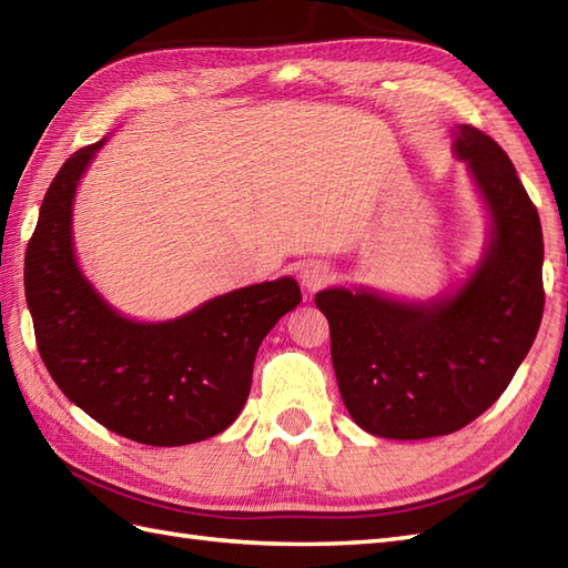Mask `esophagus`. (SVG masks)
<instances>
[{
	"mask_svg": "<svg viewBox=\"0 0 568 568\" xmlns=\"http://www.w3.org/2000/svg\"><path fill=\"white\" fill-rule=\"evenodd\" d=\"M331 271L322 261H310V264H304L300 268V283L310 290V293H316V290H322L324 285L331 283Z\"/></svg>",
	"mask_w": 568,
	"mask_h": 568,
	"instance_id": "34e87169",
	"label": "esophagus"
}]
</instances>
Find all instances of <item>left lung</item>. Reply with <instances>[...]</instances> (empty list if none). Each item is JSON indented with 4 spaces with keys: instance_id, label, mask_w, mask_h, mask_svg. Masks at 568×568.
I'll list each match as a JSON object with an SVG mask.
<instances>
[{
    "instance_id": "left-lung-1",
    "label": "left lung",
    "mask_w": 568,
    "mask_h": 568,
    "mask_svg": "<svg viewBox=\"0 0 568 568\" xmlns=\"http://www.w3.org/2000/svg\"><path fill=\"white\" fill-rule=\"evenodd\" d=\"M468 163L491 215L483 264L456 295L427 304L367 290L314 297L347 413L384 439H429L470 425L511 384L545 310L542 225L501 145L463 124Z\"/></svg>"
}]
</instances>
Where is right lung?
Returning a JSON list of instances; mask_svg holds the SVG:
<instances>
[{
  "label": "right lung",
  "instance_id": "right-lung-1",
  "mask_svg": "<svg viewBox=\"0 0 568 568\" xmlns=\"http://www.w3.org/2000/svg\"><path fill=\"white\" fill-rule=\"evenodd\" d=\"M103 141L57 172L26 250V300L42 362L62 394L95 423L145 446H184L235 423L261 341L302 302L293 278L213 297L174 322L139 324L83 278L71 203Z\"/></svg>",
  "mask_w": 568,
  "mask_h": 568
}]
</instances>
